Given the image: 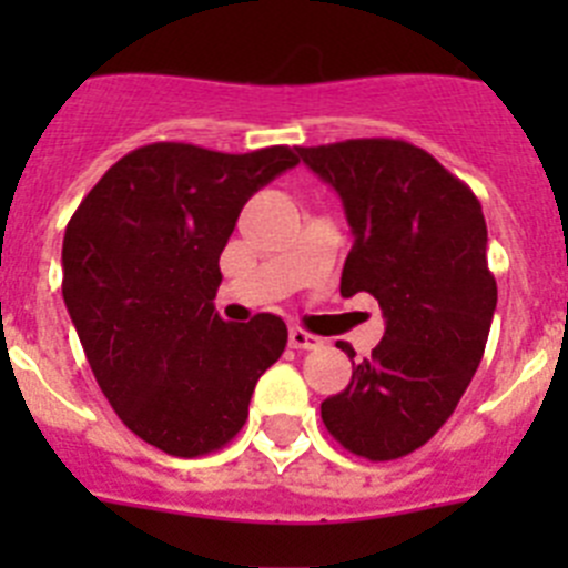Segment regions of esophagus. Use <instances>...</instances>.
Instances as JSON below:
<instances>
[{"label": "esophagus", "mask_w": 568, "mask_h": 568, "mask_svg": "<svg viewBox=\"0 0 568 568\" xmlns=\"http://www.w3.org/2000/svg\"><path fill=\"white\" fill-rule=\"evenodd\" d=\"M290 346L293 349H321L324 346V341L318 338V335L313 333H304V329H290Z\"/></svg>", "instance_id": "obj_1"}]
</instances>
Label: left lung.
<instances>
[{"mask_svg": "<svg viewBox=\"0 0 568 568\" xmlns=\"http://www.w3.org/2000/svg\"><path fill=\"white\" fill-rule=\"evenodd\" d=\"M298 155L341 195L353 230L341 295H375L386 321L344 393L321 404V420L353 455L404 458L446 424L484 358L498 304L484 210L438 159L400 139Z\"/></svg>", "mask_w": 568, "mask_h": 568, "instance_id": "8db88e82", "label": "left lung"}]
</instances>
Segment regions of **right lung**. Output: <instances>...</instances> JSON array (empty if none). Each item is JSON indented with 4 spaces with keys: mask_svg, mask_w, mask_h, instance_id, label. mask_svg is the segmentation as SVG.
<instances>
[{
    "mask_svg": "<svg viewBox=\"0 0 568 568\" xmlns=\"http://www.w3.org/2000/svg\"><path fill=\"white\" fill-rule=\"evenodd\" d=\"M290 148L215 153L184 142L133 150L68 222L62 295L104 398L130 433L175 458L239 435L287 324H227L213 298L241 207L295 168Z\"/></svg>",
    "mask_w": 568,
    "mask_h": 568,
    "instance_id": "1",
    "label": "right lung"
}]
</instances>
